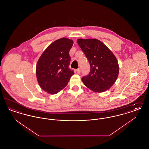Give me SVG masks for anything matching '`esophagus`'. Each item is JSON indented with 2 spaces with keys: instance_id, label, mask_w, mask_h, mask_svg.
Masks as SVG:
<instances>
[{
  "instance_id": "obj_1",
  "label": "esophagus",
  "mask_w": 149,
  "mask_h": 149,
  "mask_svg": "<svg viewBox=\"0 0 149 149\" xmlns=\"http://www.w3.org/2000/svg\"><path fill=\"white\" fill-rule=\"evenodd\" d=\"M76 71L77 72V73L79 74V73L80 72V69H77V70H76Z\"/></svg>"
}]
</instances>
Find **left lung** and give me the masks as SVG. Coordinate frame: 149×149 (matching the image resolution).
<instances>
[{
    "instance_id": "obj_1",
    "label": "left lung",
    "mask_w": 149,
    "mask_h": 149,
    "mask_svg": "<svg viewBox=\"0 0 149 149\" xmlns=\"http://www.w3.org/2000/svg\"><path fill=\"white\" fill-rule=\"evenodd\" d=\"M77 42L91 66L89 74L81 78L84 84L95 92L108 90L118 75L119 66L116 57L98 40L80 38Z\"/></svg>"
}]
</instances>
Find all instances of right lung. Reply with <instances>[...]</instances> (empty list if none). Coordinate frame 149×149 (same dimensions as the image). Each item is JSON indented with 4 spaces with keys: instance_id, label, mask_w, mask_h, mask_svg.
Returning <instances> with one entry per match:
<instances>
[{
    "instance_id": "add662e5",
    "label": "right lung",
    "mask_w": 149,
    "mask_h": 149,
    "mask_svg": "<svg viewBox=\"0 0 149 149\" xmlns=\"http://www.w3.org/2000/svg\"><path fill=\"white\" fill-rule=\"evenodd\" d=\"M73 41L61 38L50 44L38 59L36 65L38 83L43 91L55 94L67 85L74 74L69 68V51Z\"/></svg>"
}]
</instances>
